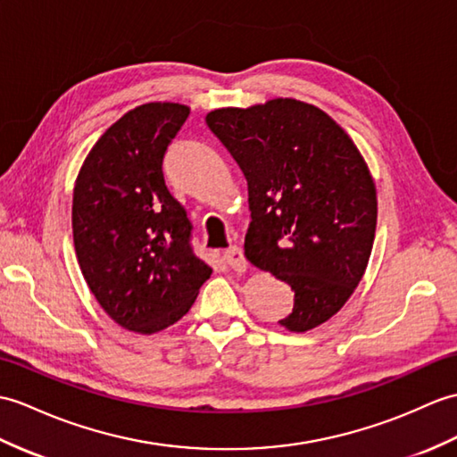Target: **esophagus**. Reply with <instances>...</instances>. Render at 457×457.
Wrapping results in <instances>:
<instances>
[{
  "label": "esophagus",
  "mask_w": 457,
  "mask_h": 457,
  "mask_svg": "<svg viewBox=\"0 0 457 457\" xmlns=\"http://www.w3.org/2000/svg\"><path fill=\"white\" fill-rule=\"evenodd\" d=\"M224 261L233 270H237V272L247 270V259L243 257V251L237 245H231L229 249L224 251Z\"/></svg>",
  "instance_id": "obj_1"
}]
</instances>
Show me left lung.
Instances as JSON below:
<instances>
[{
  "label": "left lung",
  "instance_id": "left-lung-1",
  "mask_svg": "<svg viewBox=\"0 0 457 457\" xmlns=\"http://www.w3.org/2000/svg\"><path fill=\"white\" fill-rule=\"evenodd\" d=\"M206 124L247 179V261L294 290L278 323L305 333L331 320L362 280L376 236V185L358 147L295 99L216 109Z\"/></svg>",
  "mask_w": 457,
  "mask_h": 457
}]
</instances>
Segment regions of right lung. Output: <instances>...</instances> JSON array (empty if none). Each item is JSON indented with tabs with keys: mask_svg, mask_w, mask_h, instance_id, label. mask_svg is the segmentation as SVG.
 I'll use <instances>...</instances> for the list:
<instances>
[{
	"mask_svg": "<svg viewBox=\"0 0 457 457\" xmlns=\"http://www.w3.org/2000/svg\"><path fill=\"white\" fill-rule=\"evenodd\" d=\"M190 109L145 103L104 132L73 187L71 229L85 282L111 320L152 335L177 323L212 274L185 208L169 193L163 157Z\"/></svg>",
	"mask_w": 457,
	"mask_h": 457,
	"instance_id": "right-lung-1",
	"label": "right lung"
}]
</instances>
